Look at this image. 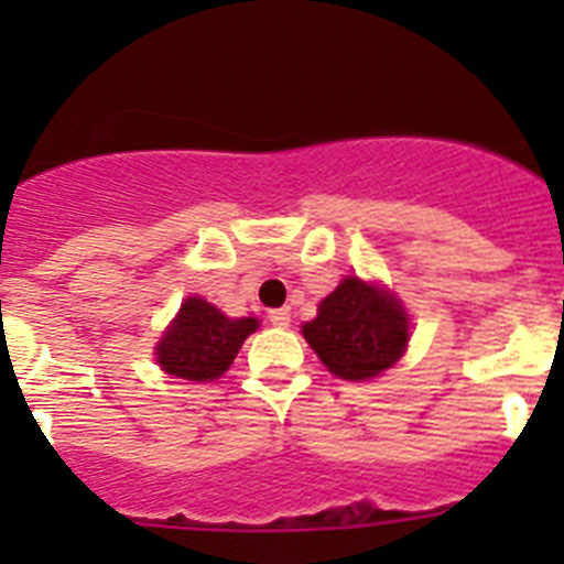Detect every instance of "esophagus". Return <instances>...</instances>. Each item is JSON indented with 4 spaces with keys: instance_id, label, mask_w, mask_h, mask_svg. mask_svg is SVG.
<instances>
[{
    "instance_id": "1",
    "label": "esophagus",
    "mask_w": 564,
    "mask_h": 564,
    "mask_svg": "<svg viewBox=\"0 0 564 564\" xmlns=\"http://www.w3.org/2000/svg\"><path fill=\"white\" fill-rule=\"evenodd\" d=\"M268 318H271V325L288 327L291 325V307H279V311H271L268 313Z\"/></svg>"
}]
</instances>
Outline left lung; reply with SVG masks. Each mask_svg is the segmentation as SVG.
<instances>
[{
    "instance_id": "obj_1",
    "label": "left lung",
    "mask_w": 564,
    "mask_h": 564,
    "mask_svg": "<svg viewBox=\"0 0 564 564\" xmlns=\"http://www.w3.org/2000/svg\"><path fill=\"white\" fill-rule=\"evenodd\" d=\"M316 356L344 381H370L390 370L410 344V316L401 299L376 282L344 276L302 325Z\"/></svg>"
}]
</instances>
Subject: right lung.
<instances>
[{
  "instance_id": "add662e5",
  "label": "right lung",
  "mask_w": 564,
  "mask_h": 564,
  "mask_svg": "<svg viewBox=\"0 0 564 564\" xmlns=\"http://www.w3.org/2000/svg\"><path fill=\"white\" fill-rule=\"evenodd\" d=\"M259 318H228L212 302L188 296L154 347L161 370L186 381H214L228 370Z\"/></svg>"
}]
</instances>
